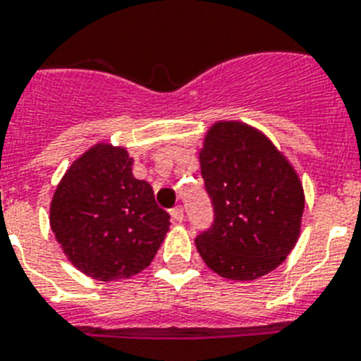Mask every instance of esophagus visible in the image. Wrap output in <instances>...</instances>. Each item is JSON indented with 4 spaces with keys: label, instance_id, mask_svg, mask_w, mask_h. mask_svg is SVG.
<instances>
[{
    "label": "esophagus",
    "instance_id": "1",
    "mask_svg": "<svg viewBox=\"0 0 361 361\" xmlns=\"http://www.w3.org/2000/svg\"><path fill=\"white\" fill-rule=\"evenodd\" d=\"M171 214L176 222H183V207H181V205H176V207L171 211Z\"/></svg>",
    "mask_w": 361,
    "mask_h": 361
}]
</instances>
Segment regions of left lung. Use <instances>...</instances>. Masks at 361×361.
<instances>
[{
	"mask_svg": "<svg viewBox=\"0 0 361 361\" xmlns=\"http://www.w3.org/2000/svg\"><path fill=\"white\" fill-rule=\"evenodd\" d=\"M200 166L214 222L196 237L205 264L224 279L255 281L290 255L301 233L305 192L298 172L260 130L218 121Z\"/></svg>",
	"mask_w": 361,
	"mask_h": 361,
	"instance_id": "1",
	"label": "left lung"
}]
</instances>
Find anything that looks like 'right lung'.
<instances>
[{"instance_id":"add662e5","label":"right lung","mask_w":361,"mask_h":361,"mask_svg":"<svg viewBox=\"0 0 361 361\" xmlns=\"http://www.w3.org/2000/svg\"><path fill=\"white\" fill-rule=\"evenodd\" d=\"M132 165L126 148L93 145L71 163L51 200V229L69 262L104 283L143 271L171 226Z\"/></svg>"}]
</instances>
